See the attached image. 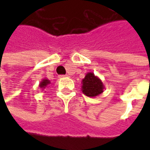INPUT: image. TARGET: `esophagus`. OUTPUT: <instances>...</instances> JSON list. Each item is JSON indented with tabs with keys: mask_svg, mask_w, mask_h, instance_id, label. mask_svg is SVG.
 <instances>
[{
	"mask_svg": "<svg viewBox=\"0 0 150 150\" xmlns=\"http://www.w3.org/2000/svg\"><path fill=\"white\" fill-rule=\"evenodd\" d=\"M63 77H68V75H60V76H59V78H63Z\"/></svg>",
	"mask_w": 150,
	"mask_h": 150,
	"instance_id": "1",
	"label": "esophagus"
}]
</instances>
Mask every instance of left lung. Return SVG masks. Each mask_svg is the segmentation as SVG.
Instances as JSON below:
<instances>
[{
  "label": "left lung",
  "mask_w": 150,
  "mask_h": 150,
  "mask_svg": "<svg viewBox=\"0 0 150 150\" xmlns=\"http://www.w3.org/2000/svg\"><path fill=\"white\" fill-rule=\"evenodd\" d=\"M104 86L101 79L93 72H88L82 80V91L88 97H96L104 91Z\"/></svg>",
  "instance_id": "left-lung-1"
}]
</instances>
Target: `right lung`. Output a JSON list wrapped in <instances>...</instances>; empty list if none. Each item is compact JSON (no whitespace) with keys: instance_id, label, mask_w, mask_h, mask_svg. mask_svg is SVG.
<instances>
[{"instance_id":"right-lung-1","label":"right lung","mask_w":150,"mask_h":150,"mask_svg":"<svg viewBox=\"0 0 150 150\" xmlns=\"http://www.w3.org/2000/svg\"><path fill=\"white\" fill-rule=\"evenodd\" d=\"M50 84V81L49 79H47L46 78H44L42 79V80L39 83V88H41V89H42V90H44L45 88H46L47 87H48V85Z\"/></svg>"}]
</instances>
